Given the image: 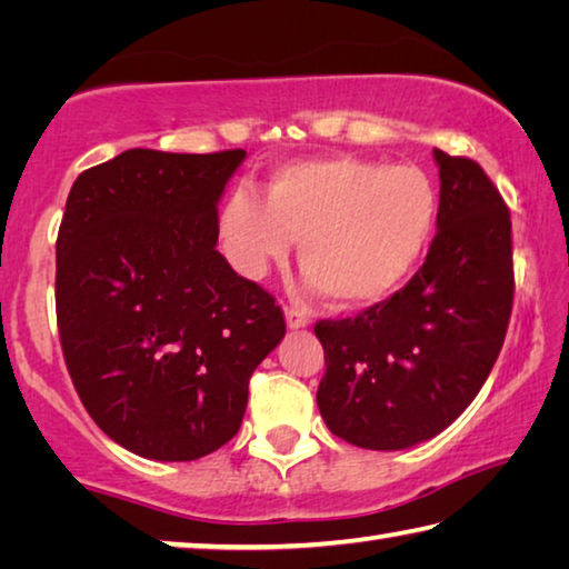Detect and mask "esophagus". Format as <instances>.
I'll use <instances>...</instances> for the list:
<instances>
[{"instance_id":"1","label":"esophagus","mask_w":569,"mask_h":569,"mask_svg":"<svg viewBox=\"0 0 569 569\" xmlns=\"http://www.w3.org/2000/svg\"><path fill=\"white\" fill-rule=\"evenodd\" d=\"M286 326H288V329H306L308 319H306V313L301 311V308H293V306L286 308Z\"/></svg>"}]
</instances>
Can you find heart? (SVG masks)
<instances>
[{"label": "heart", "mask_w": 569, "mask_h": 569, "mask_svg": "<svg viewBox=\"0 0 569 569\" xmlns=\"http://www.w3.org/2000/svg\"><path fill=\"white\" fill-rule=\"evenodd\" d=\"M439 196L417 166L311 158L276 168L263 198L230 192L218 213L228 261L261 278L298 240V263L333 303L387 301L417 268L437 226Z\"/></svg>", "instance_id": "b5f03b06"}]
</instances>
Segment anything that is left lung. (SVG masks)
<instances>
[{
	"instance_id": "1",
	"label": "left lung",
	"mask_w": 569,
	"mask_h": 569,
	"mask_svg": "<svg viewBox=\"0 0 569 569\" xmlns=\"http://www.w3.org/2000/svg\"><path fill=\"white\" fill-rule=\"evenodd\" d=\"M437 236L411 281L356 319L319 321V411L349 445L437 437L477 397L512 316V220L479 162L435 150Z\"/></svg>"
}]
</instances>
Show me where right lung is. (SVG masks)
<instances>
[{
	"label": "right lung",
	"instance_id": "right-lung-1",
	"mask_svg": "<svg viewBox=\"0 0 569 569\" xmlns=\"http://www.w3.org/2000/svg\"><path fill=\"white\" fill-rule=\"evenodd\" d=\"M246 150H124L80 172L57 233V326L94 423L132 455L192 461L236 437L281 306L216 250Z\"/></svg>",
	"mask_w": 569,
	"mask_h": 569
}]
</instances>
